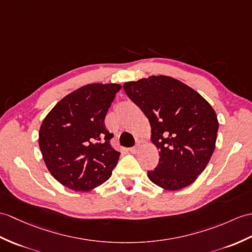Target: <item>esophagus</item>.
Wrapping results in <instances>:
<instances>
[{
    "label": "esophagus",
    "mask_w": 252,
    "mask_h": 252,
    "mask_svg": "<svg viewBox=\"0 0 252 252\" xmlns=\"http://www.w3.org/2000/svg\"><path fill=\"white\" fill-rule=\"evenodd\" d=\"M140 147H142V145H140V143H136L135 146H133V147L130 148V153L131 154H136L137 151L140 149Z\"/></svg>",
    "instance_id": "1"
}]
</instances>
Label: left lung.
<instances>
[{"label":"left lung","mask_w":252,"mask_h":252,"mask_svg":"<svg viewBox=\"0 0 252 252\" xmlns=\"http://www.w3.org/2000/svg\"><path fill=\"white\" fill-rule=\"evenodd\" d=\"M124 89L148 118L151 140L160 150L149 179L166 190L194 183L215 150L219 124L214 108L195 90L168 76L126 83Z\"/></svg>","instance_id":"left-lung-1"}]
</instances>
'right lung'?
Instances as JSON below:
<instances>
[{
  "mask_svg": "<svg viewBox=\"0 0 252 252\" xmlns=\"http://www.w3.org/2000/svg\"><path fill=\"white\" fill-rule=\"evenodd\" d=\"M117 84H92L63 97L46 116L38 133L47 168L60 184L74 191H89L105 183L119 160L113 148L114 134L105 116Z\"/></svg>",
  "mask_w": 252,
  "mask_h": 252,
  "instance_id": "add662e5",
  "label": "right lung"
}]
</instances>
